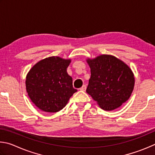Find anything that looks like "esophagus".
<instances>
[{"mask_svg":"<svg viewBox=\"0 0 155 155\" xmlns=\"http://www.w3.org/2000/svg\"><path fill=\"white\" fill-rule=\"evenodd\" d=\"M86 89V85H83L82 87L80 88V90L82 91H85Z\"/></svg>","mask_w":155,"mask_h":155,"instance_id":"34e87169","label":"esophagus"}]
</instances>
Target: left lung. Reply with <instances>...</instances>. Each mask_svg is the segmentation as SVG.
Wrapping results in <instances>:
<instances>
[{"label": "left lung", "instance_id": "obj_1", "mask_svg": "<svg viewBox=\"0 0 155 155\" xmlns=\"http://www.w3.org/2000/svg\"><path fill=\"white\" fill-rule=\"evenodd\" d=\"M86 61L91 73L86 93L101 108L114 110L129 99L135 78L128 65L116 57L106 54Z\"/></svg>", "mask_w": 155, "mask_h": 155}]
</instances>
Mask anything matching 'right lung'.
Returning <instances> with one entry per match:
<instances>
[{"mask_svg": "<svg viewBox=\"0 0 155 155\" xmlns=\"http://www.w3.org/2000/svg\"><path fill=\"white\" fill-rule=\"evenodd\" d=\"M70 59L51 56L35 64L26 75V88L30 99L41 110L57 112L78 91L67 72Z\"/></svg>", "mask_w": 155, "mask_h": 155, "instance_id": "1", "label": "right lung"}]
</instances>
